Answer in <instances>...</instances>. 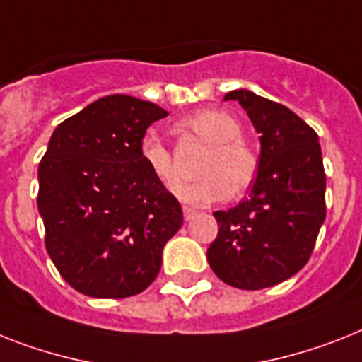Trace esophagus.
Returning a JSON list of instances; mask_svg holds the SVG:
<instances>
[{"label": "esophagus", "mask_w": 362, "mask_h": 362, "mask_svg": "<svg viewBox=\"0 0 362 362\" xmlns=\"http://www.w3.org/2000/svg\"><path fill=\"white\" fill-rule=\"evenodd\" d=\"M183 216L187 222H190V220H194V218L198 216V211H196V209H190V207H183Z\"/></svg>", "instance_id": "obj_1"}]
</instances>
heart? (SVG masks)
Instances as JSON below:
<instances>
[{"mask_svg": "<svg viewBox=\"0 0 362 362\" xmlns=\"http://www.w3.org/2000/svg\"><path fill=\"white\" fill-rule=\"evenodd\" d=\"M179 129L192 133L209 151L199 163L202 179L177 190L179 199L192 205H209L229 196H240L252 187L259 172L255 149L242 140V127L226 110L202 109L179 120ZM140 157L160 185L174 190L179 172L174 151L157 134H146L140 142Z\"/></svg>", "mask_w": 362, "mask_h": 362, "instance_id": "1", "label": "heart"}]
</instances>
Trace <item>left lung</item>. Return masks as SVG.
<instances>
[{
  "mask_svg": "<svg viewBox=\"0 0 362 362\" xmlns=\"http://www.w3.org/2000/svg\"><path fill=\"white\" fill-rule=\"evenodd\" d=\"M261 134L250 198L216 211L218 237L207 261L223 283L259 291L305 267L325 220V172L318 134L281 103L231 90Z\"/></svg>",
  "mask_w": 362,
  "mask_h": 362,
  "instance_id": "1",
  "label": "left lung"
}]
</instances>
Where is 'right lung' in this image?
Returning <instances> with one entry per match:
<instances>
[{"label": "right lung", "instance_id": "add662e5", "mask_svg": "<svg viewBox=\"0 0 362 362\" xmlns=\"http://www.w3.org/2000/svg\"><path fill=\"white\" fill-rule=\"evenodd\" d=\"M168 112L112 94L53 131L38 166L46 250L64 281L90 298H129L160 270L183 211L140 157V142Z\"/></svg>", "mask_w": 362, "mask_h": 362}]
</instances>
